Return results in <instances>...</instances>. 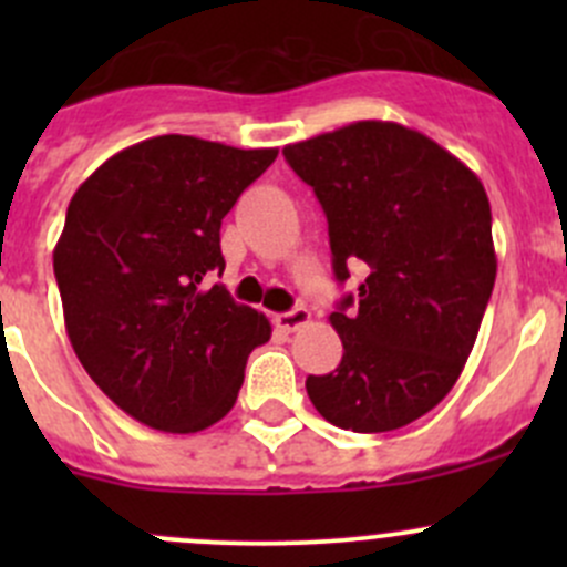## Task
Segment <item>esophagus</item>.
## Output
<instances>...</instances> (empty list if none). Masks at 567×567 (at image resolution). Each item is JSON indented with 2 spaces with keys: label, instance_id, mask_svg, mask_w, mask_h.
<instances>
[{
  "label": "esophagus",
  "instance_id": "esophagus-1",
  "mask_svg": "<svg viewBox=\"0 0 567 567\" xmlns=\"http://www.w3.org/2000/svg\"><path fill=\"white\" fill-rule=\"evenodd\" d=\"M310 318H312L310 310H305V307H296V310L274 316V323H277V329H282V331H296V329H301V326L310 323Z\"/></svg>",
  "mask_w": 567,
  "mask_h": 567
}]
</instances>
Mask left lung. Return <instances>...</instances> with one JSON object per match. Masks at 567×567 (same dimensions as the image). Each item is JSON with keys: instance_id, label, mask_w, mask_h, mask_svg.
Wrapping results in <instances>:
<instances>
[{"instance_id": "1", "label": "left lung", "mask_w": 567, "mask_h": 567, "mask_svg": "<svg viewBox=\"0 0 567 567\" xmlns=\"http://www.w3.org/2000/svg\"><path fill=\"white\" fill-rule=\"evenodd\" d=\"M282 153L323 205L334 277L368 266L357 301L329 316L342 362L307 394L342 431H398L447 398L477 340L496 279L488 194L431 136L386 120Z\"/></svg>"}]
</instances>
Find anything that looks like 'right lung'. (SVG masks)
I'll use <instances>...</instances> for the list:
<instances>
[{
  "label": "right lung",
  "mask_w": 567,
  "mask_h": 567,
  "mask_svg": "<svg viewBox=\"0 0 567 567\" xmlns=\"http://www.w3.org/2000/svg\"><path fill=\"white\" fill-rule=\"evenodd\" d=\"M277 147L164 134L106 158L68 205L54 247L65 329L117 409L164 433H197L236 405L262 312L230 299L221 219Z\"/></svg>",
  "instance_id": "add662e5"
}]
</instances>
